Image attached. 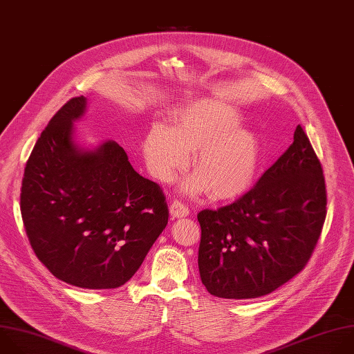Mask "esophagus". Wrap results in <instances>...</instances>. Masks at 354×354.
Segmentation results:
<instances>
[{
	"mask_svg": "<svg viewBox=\"0 0 354 354\" xmlns=\"http://www.w3.org/2000/svg\"><path fill=\"white\" fill-rule=\"evenodd\" d=\"M169 214L172 218H183L189 215V208L179 200H174L169 205Z\"/></svg>",
	"mask_w": 354,
	"mask_h": 354,
	"instance_id": "1",
	"label": "esophagus"
}]
</instances>
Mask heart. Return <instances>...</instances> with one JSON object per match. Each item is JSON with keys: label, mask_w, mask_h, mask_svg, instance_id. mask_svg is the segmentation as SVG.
<instances>
[{"label": "heart", "mask_w": 354, "mask_h": 354, "mask_svg": "<svg viewBox=\"0 0 354 354\" xmlns=\"http://www.w3.org/2000/svg\"><path fill=\"white\" fill-rule=\"evenodd\" d=\"M239 112L214 98L198 100L175 115L174 128L154 124L143 142L151 175L169 182L185 169L194 151V175L182 182L189 194L209 192L216 200L243 194L252 185L260 160L256 135L242 127Z\"/></svg>", "instance_id": "b5f03b06"}]
</instances>
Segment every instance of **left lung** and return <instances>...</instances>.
Instances as JSON below:
<instances>
[{"mask_svg":"<svg viewBox=\"0 0 354 354\" xmlns=\"http://www.w3.org/2000/svg\"><path fill=\"white\" fill-rule=\"evenodd\" d=\"M326 215L321 162L299 125L293 143L234 203L197 214L198 271L216 297L256 299L297 275Z\"/></svg>","mask_w":354,"mask_h":354,"instance_id":"1","label":"left lung"}]
</instances>
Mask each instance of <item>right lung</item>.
I'll return each mask as SVG.
<instances>
[{"label":"right lung","instance_id":"obj_1","mask_svg":"<svg viewBox=\"0 0 354 354\" xmlns=\"http://www.w3.org/2000/svg\"><path fill=\"white\" fill-rule=\"evenodd\" d=\"M84 111L86 97L71 98L41 132L25 168L22 219L32 249L55 278L115 289L140 268L168 223V205L116 142L90 150L73 140V122Z\"/></svg>","mask_w":354,"mask_h":354}]
</instances>
